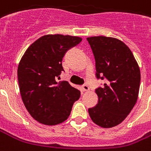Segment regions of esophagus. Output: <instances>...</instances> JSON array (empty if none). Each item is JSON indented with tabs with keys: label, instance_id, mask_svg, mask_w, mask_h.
Listing matches in <instances>:
<instances>
[{
	"label": "esophagus",
	"instance_id": "1",
	"mask_svg": "<svg viewBox=\"0 0 151 151\" xmlns=\"http://www.w3.org/2000/svg\"><path fill=\"white\" fill-rule=\"evenodd\" d=\"M81 88H82V90L83 91L89 90V87H88V85H86V84H85V85H83V86H81Z\"/></svg>",
	"mask_w": 151,
	"mask_h": 151
}]
</instances>
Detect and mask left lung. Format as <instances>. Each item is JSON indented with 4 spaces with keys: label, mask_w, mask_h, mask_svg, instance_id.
<instances>
[{
    "label": "left lung",
    "mask_w": 151,
    "mask_h": 151,
    "mask_svg": "<svg viewBox=\"0 0 151 151\" xmlns=\"http://www.w3.org/2000/svg\"><path fill=\"white\" fill-rule=\"evenodd\" d=\"M96 63V77L105 80L96 88L98 102L88 109L92 120L109 128L119 124L136 103L140 70L129 47L120 40L105 36L87 38Z\"/></svg>",
    "instance_id": "8db88e82"
}]
</instances>
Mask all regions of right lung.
<instances>
[{
    "label": "right lung",
    "instance_id": "obj_1",
    "mask_svg": "<svg viewBox=\"0 0 151 151\" xmlns=\"http://www.w3.org/2000/svg\"><path fill=\"white\" fill-rule=\"evenodd\" d=\"M77 36L47 35L25 51L17 70L22 101L30 115L45 125L67 119L81 92L68 81L58 83L64 71L62 61L70 48L81 42Z\"/></svg>",
    "mask_w": 151,
    "mask_h": 151
}]
</instances>
